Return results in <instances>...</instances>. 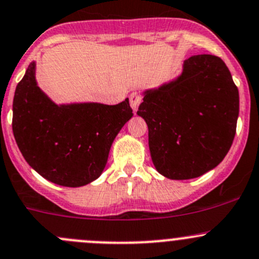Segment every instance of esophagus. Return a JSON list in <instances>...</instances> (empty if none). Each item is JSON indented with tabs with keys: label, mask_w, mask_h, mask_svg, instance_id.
Returning a JSON list of instances; mask_svg holds the SVG:
<instances>
[{
	"label": "esophagus",
	"mask_w": 259,
	"mask_h": 259,
	"mask_svg": "<svg viewBox=\"0 0 259 259\" xmlns=\"http://www.w3.org/2000/svg\"><path fill=\"white\" fill-rule=\"evenodd\" d=\"M130 106H132L133 111L137 112L138 111V107H139L140 102H142V96H140L138 92H133L132 95H130Z\"/></svg>",
	"instance_id": "34e87169"
}]
</instances>
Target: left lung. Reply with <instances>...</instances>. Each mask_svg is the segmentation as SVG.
I'll return each instance as SVG.
<instances>
[{"mask_svg": "<svg viewBox=\"0 0 259 259\" xmlns=\"http://www.w3.org/2000/svg\"><path fill=\"white\" fill-rule=\"evenodd\" d=\"M143 95L137 114L148 125L150 157L160 175L191 180L224 159L237 130L239 92L219 57L193 55L177 78Z\"/></svg>", "mask_w": 259, "mask_h": 259, "instance_id": "1", "label": "left lung"}]
</instances>
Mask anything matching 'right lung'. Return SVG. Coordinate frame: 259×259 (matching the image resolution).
I'll return each instance as SVG.
<instances>
[{"label":"right lung","mask_w":259,"mask_h":259,"mask_svg":"<svg viewBox=\"0 0 259 259\" xmlns=\"http://www.w3.org/2000/svg\"><path fill=\"white\" fill-rule=\"evenodd\" d=\"M35 62L16 86L12 132L30 167L50 182L81 187L104 172L112 142L133 117L129 99L57 105L37 86Z\"/></svg>","instance_id":"add662e5"}]
</instances>
